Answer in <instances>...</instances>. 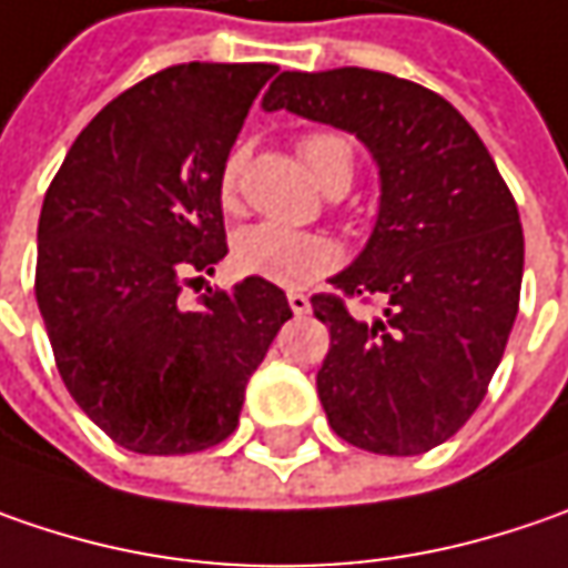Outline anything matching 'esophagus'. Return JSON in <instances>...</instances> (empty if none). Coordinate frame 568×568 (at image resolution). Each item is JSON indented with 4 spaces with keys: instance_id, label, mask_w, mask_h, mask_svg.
<instances>
[{
    "instance_id": "34e87169",
    "label": "esophagus",
    "mask_w": 568,
    "mask_h": 568,
    "mask_svg": "<svg viewBox=\"0 0 568 568\" xmlns=\"http://www.w3.org/2000/svg\"><path fill=\"white\" fill-rule=\"evenodd\" d=\"M288 308L295 311V314H308L311 311L308 295H302V292H288Z\"/></svg>"
}]
</instances>
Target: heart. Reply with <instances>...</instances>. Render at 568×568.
<instances>
[{
	"mask_svg": "<svg viewBox=\"0 0 568 568\" xmlns=\"http://www.w3.org/2000/svg\"><path fill=\"white\" fill-rule=\"evenodd\" d=\"M298 155L321 186L331 184L339 164H349V145L336 133H308L298 139ZM244 168V152H232L219 171V200L222 206L237 203V181ZM235 266L244 276H257L273 285L302 288L317 283L343 263V247L331 235L302 232L283 222H257L235 235Z\"/></svg>",
	"mask_w": 568,
	"mask_h": 568,
	"instance_id": "heart-1",
	"label": "heart"
}]
</instances>
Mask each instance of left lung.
Segmentation results:
<instances>
[{
    "mask_svg": "<svg viewBox=\"0 0 568 568\" xmlns=\"http://www.w3.org/2000/svg\"><path fill=\"white\" fill-rule=\"evenodd\" d=\"M362 139L382 206L365 251L314 295L331 331L317 397L331 429L375 455H423L486 397L521 298L525 235L515 196L477 130L429 88L358 65L283 72L263 98ZM382 294L375 322L346 297Z\"/></svg>",
    "mask_w": 568,
    "mask_h": 568,
    "instance_id": "8db88e82",
    "label": "left lung"
}]
</instances>
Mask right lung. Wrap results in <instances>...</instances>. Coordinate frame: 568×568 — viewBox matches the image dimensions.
<instances>
[{
    "mask_svg": "<svg viewBox=\"0 0 568 568\" xmlns=\"http://www.w3.org/2000/svg\"><path fill=\"white\" fill-rule=\"evenodd\" d=\"M276 65L181 62L113 98L57 171L34 295L72 400L136 455H193L237 426L292 308L247 276L181 292L229 254L219 171Z\"/></svg>",
    "mask_w": 568,
    "mask_h": 568,
    "instance_id": "obj_1",
    "label": "right lung"
}]
</instances>
